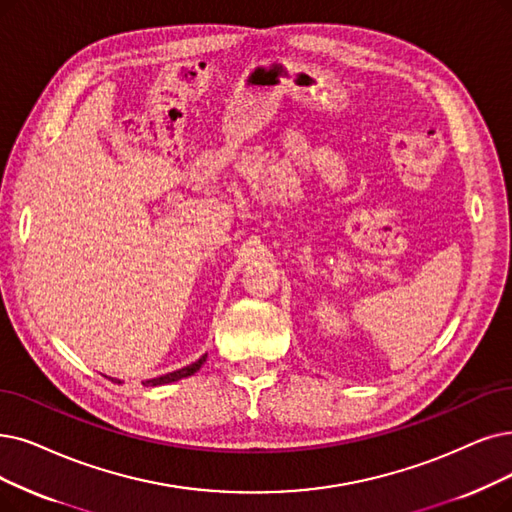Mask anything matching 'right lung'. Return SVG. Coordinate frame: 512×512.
<instances>
[{"label":"right lung","instance_id":"right-lung-1","mask_svg":"<svg viewBox=\"0 0 512 512\" xmlns=\"http://www.w3.org/2000/svg\"><path fill=\"white\" fill-rule=\"evenodd\" d=\"M206 357L208 355H203L201 359H197L195 363H191V365H187V367H182V370H176V372H170V374H166V376H159V378H153V380H147L145 384L147 386H159V384H170V382H176V380H180V378H187V376H193L199 367L203 365V361H206ZM119 384V382H117Z\"/></svg>","mask_w":512,"mask_h":512}]
</instances>
